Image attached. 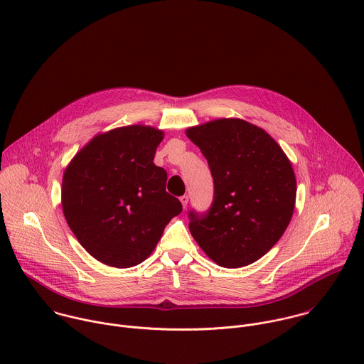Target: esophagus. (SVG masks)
Returning <instances> with one entry per match:
<instances>
[{
  "label": "esophagus",
  "instance_id": "obj_1",
  "mask_svg": "<svg viewBox=\"0 0 364 364\" xmlns=\"http://www.w3.org/2000/svg\"><path fill=\"white\" fill-rule=\"evenodd\" d=\"M180 201H181V204H183V208H186L187 204H188V196H187V194L181 196V197H180Z\"/></svg>",
  "mask_w": 364,
  "mask_h": 364
}]
</instances>
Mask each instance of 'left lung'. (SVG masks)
<instances>
[{"label":"left lung","mask_w":364,"mask_h":364,"mask_svg":"<svg viewBox=\"0 0 364 364\" xmlns=\"http://www.w3.org/2000/svg\"><path fill=\"white\" fill-rule=\"evenodd\" d=\"M214 181L210 208L188 213L190 232L218 266L245 267L263 257L286 231L296 203V177L282 147L260 127L220 118L191 127Z\"/></svg>","instance_id":"obj_1"}]
</instances>
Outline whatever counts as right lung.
I'll list each match as a JSON object with an SVG mask.
<instances>
[{
  "instance_id": "add662e5",
  "label": "right lung",
  "mask_w": 364,
  "mask_h": 364,
  "mask_svg": "<svg viewBox=\"0 0 364 364\" xmlns=\"http://www.w3.org/2000/svg\"><path fill=\"white\" fill-rule=\"evenodd\" d=\"M163 132L119 127L95 136L67 166L61 201L80 245L98 262L127 269L144 262L183 205L166 191L153 160Z\"/></svg>"
}]
</instances>
